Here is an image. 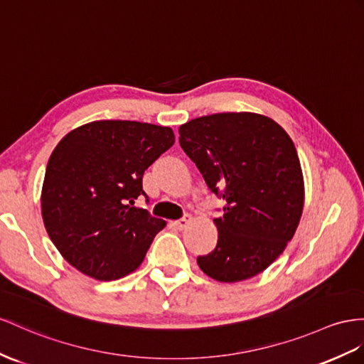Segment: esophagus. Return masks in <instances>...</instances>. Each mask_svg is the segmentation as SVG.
I'll return each instance as SVG.
<instances>
[{"label":"esophagus","mask_w":364,"mask_h":364,"mask_svg":"<svg viewBox=\"0 0 364 364\" xmlns=\"http://www.w3.org/2000/svg\"><path fill=\"white\" fill-rule=\"evenodd\" d=\"M191 221H192V217L191 215H184L181 220H176L175 223H173V226L178 229V230H183V229H186L188 228L189 225H191Z\"/></svg>","instance_id":"esophagus-1"}]
</instances>
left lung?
Listing matches in <instances>:
<instances>
[{
    "mask_svg": "<svg viewBox=\"0 0 364 364\" xmlns=\"http://www.w3.org/2000/svg\"><path fill=\"white\" fill-rule=\"evenodd\" d=\"M178 132L208 188L226 201L213 218L217 247L197 258L200 269L221 283L263 272L283 254L303 213L304 180L291 136L254 112L200 117Z\"/></svg>",
    "mask_w": 364,
    "mask_h": 364,
    "instance_id": "8db88e82",
    "label": "left lung"
}]
</instances>
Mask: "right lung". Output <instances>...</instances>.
Listing matches in <instances>:
<instances>
[{"mask_svg": "<svg viewBox=\"0 0 364 364\" xmlns=\"http://www.w3.org/2000/svg\"><path fill=\"white\" fill-rule=\"evenodd\" d=\"M171 127L100 119L63 136L46 167L41 215L52 243L81 274L112 282L132 274L166 221L129 206L143 175L171 149Z\"/></svg>", "mask_w": 364, "mask_h": 364, "instance_id": "1", "label": "right lung"}]
</instances>
